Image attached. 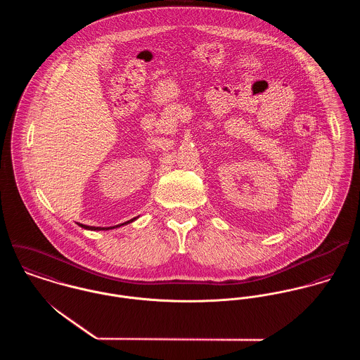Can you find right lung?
<instances>
[{"mask_svg":"<svg viewBox=\"0 0 360 360\" xmlns=\"http://www.w3.org/2000/svg\"><path fill=\"white\" fill-rule=\"evenodd\" d=\"M134 219H136V217H134ZM134 219H131V220H129V221H126V223H123V224H127V223L133 221ZM79 226H82L83 229H87V230H109V229H115V227L122 226V224H117V226H115V227H93V226H86V224H80V223H79Z\"/></svg>","mask_w":360,"mask_h":360,"instance_id":"1","label":"right lung"}]
</instances>
